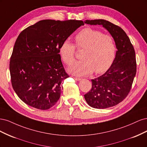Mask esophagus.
I'll use <instances>...</instances> for the list:
<instances>
[{"label": "esophagus", "mask_w": 147, "mask_h": 147, "mask_svg": "<svg viewBox=\"0 0 147 147\" xmlns=\"http://www.w3.org/2000/svg\"><path fill=\"white\" fill-rule=\"evenodd\" d=\"M74 78L75 80L76 81H80L81 80V78H78V77H74Z\"/></svg>", "instance_id": "esophagus-1"}]
</instances>
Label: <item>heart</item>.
Instances as JSON below:
<instances>
[{
    "mask_svg": "<svg viewBox=\"0 0 147 147\" xmlns=\"http://www.w3.org/2000/svg\"><path fill=\"white\" fill-rule=\"evenodd\" d=\"M74 41L77 48L83 49V59L69 67V71L73 74L83 76L93 71L96 74L102 73L109 68L115 59L117 46L113 38L99 30L84 28L75 35ZM75 47L68 40H65L60 45L59 54L66 64L74 62Z\"/></svg>",
    "mask_w": 147,
    "mask_h": 147,
    "instance_id": "1",
    "label": "heart"
}]
</instances>
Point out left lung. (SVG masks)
Listing matches in <instances>:
<instances>
[{"mask_svg": "<svg viewBox=\"0 0 147 147\" xmlns=\"http://www.w3.org/2000/svg\"><path fill=\"white\" fill-rule=\"evenodd\" d=\"M84 23L102 25L116 43L118 50L112 65L104 74L91 80V90L84 96L91 107L109 108L122 102L131 91L137 71L134 48L126 32L118 26L104 20H86Z\"/></svg>", "mask_w": 147, "mask_h": 147, "instance_id": "obj_1", "label": "left lung"}]
</instances>
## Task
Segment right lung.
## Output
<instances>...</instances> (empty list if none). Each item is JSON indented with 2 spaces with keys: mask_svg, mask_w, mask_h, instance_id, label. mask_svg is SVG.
I'll return each mask as SVG.
<instances>
[{
  "mask_svg": "<svg viewBox=\"0 0 147 147\" xmlns=\"http://www.w3.org/2000/svg\"><path fill=\"white\" fill-rule=\"evenodd\" d=\"M83 21L45 20L20 34L10 61L13 90L25 104L48 110L59 100L62 83L69 77L62 63L59 48Z\"/></svg>",
  "mask_w": 147,
  "mask_h": 147,
  "instance_id": "obj_1",
  "label": "right lung"
}]
</instances>
